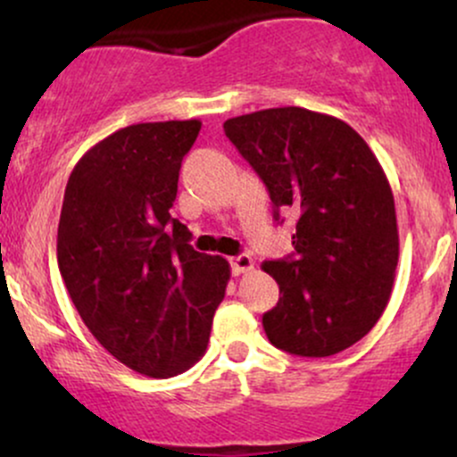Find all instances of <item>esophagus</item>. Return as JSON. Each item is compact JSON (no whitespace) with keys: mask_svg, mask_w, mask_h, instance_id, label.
Here are the masks:
<instances>
[{"mask_svg":"<svg viewBox=\"0 0 457 457\" xmlns=\"http://www.w3.org/2000/svg\"><path fill=\"white\" fill-rule=\"evenodd\" d=\"M229 264H232V272L234 275H243V272H249L253 270V258L251 255H236V258L229 260Z\"/></svg>","mask_w":457,"mask_h":457,"instance_id":"obj_1","label":"esophagus"}]
</instances>
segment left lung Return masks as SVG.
I'll return each instance as SVG.
<instances>
[{"label":"left lung","instance_id":"1","mask_svg":"<svg viewBox=\"0 0 457 457\" xmlns=\"http://www.w3.org/2000/svg\"><path fill=\"white\" fill-rule=\"evenodd\" d=\"M223 130L264 180L275 219L296 214L295 253L262 264L281 295L262 318L266 337L298 356L350 348L385 312L400 255L378 159L353 127L303 107L238 115Z\"/></svg>","mask_w":457,"mask_h":457}]
</instances>
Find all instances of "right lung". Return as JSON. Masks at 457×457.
<instances>
[{"mask_svg": "<svg viewBox=\"0 0 457 457\" xmlns=\"http://www.w3.org/2000/svg\"><path fill=\"white\" fill-rule=\"evenodd\" d=\"M199 120L115 130L68 178L57 266L90 333L120 363L170 378L202 359L229 264L170 214Z\"/></svg>", "mask_w": 457, "mask_h": 457, "instance_id": "add662e5", "label": "right lung"}]
</instances>
